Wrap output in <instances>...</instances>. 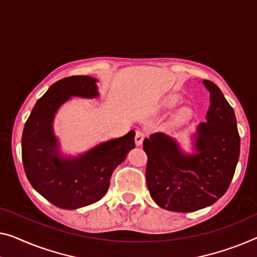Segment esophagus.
Segmentation results:
<instances>
[{"instance_id": "34e87169", "label": "esophagus", "mask_w": 257, "mask_h": 257, "mask_svg": "<svg viewBox=\"0 0 257 257\" xmlns=\"http://www.w3.org/2000/svg\"><path fill=\"white\" fill-rule=\"evenodd\" d=\"M144 137H145V135L142 132H136V135H135V143H136V145H142V143H143V141H144Z\"/></svg>"}]
</instances>
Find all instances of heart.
<instances>
[{
  "label": "heart",
  "mask_w": 257,
  "mask_h": 257,
  "mask_svg": "<svg viewBox=\"0 0 257 257\" xmlns=\"http://www.w3.org/2000/svg\"><path fill=\"white\" fill-rule=\"evenodd\" d=\"M179 101V98L177 95H168L165 99L163 100V106L164 107H173L174 105H177V102ZM190 114V112L188 109H183L181 112V116H188Z\"/></svg>",
  "instance_id": "b5f03b06"
}]
</instances>
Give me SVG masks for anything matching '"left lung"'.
Instances as JSON below:
<instances>
[{"label": "left lung", "instance_id": "8db88e82", "mask_svg": "<svg viewBox=\"0 0 257 257\" xmlns=\"http://www.w3.org/2000/svg\"><path fill=\"white\" fill-rule=\"evenodd\" d=\"M203 83L211 105L206 122L197 128L196 155L185 156L175 141L162 133L143 142L149 191L160 208L170 211L193 212L213 204L226 193L239 160L234 110L216 84Z\"/></svg>", "mask_w": 257, "mask_h": 257}]
</instances>
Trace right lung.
<instances>
[{"label": "right lung", "mask_w": 257, "mask_h": 257, "mask_svg": "<svg viewBox=\"0 0 257 257\" xmlns=\"http://www.w3.org/2000/svg\"><path fill=\"white\" fill-rule=\"evenodd\" d=\"M70 95H98L95 79L70 76L53 84L34 105L22 137L23 165L30 183L52 204L67 210L90 205L102 198L113 171L135 148V132L130 130L127 135L105 142L78 158H60L52 120Z\"/></svg>", "instance_id": "right-lung-1"}]
</instances>
